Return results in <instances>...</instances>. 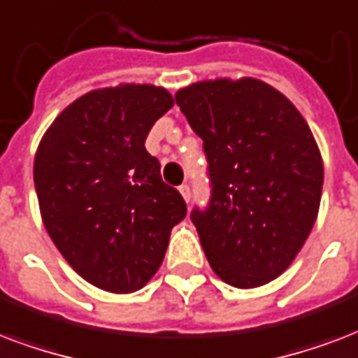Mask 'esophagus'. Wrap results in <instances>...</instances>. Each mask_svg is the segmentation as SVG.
Masks as SVG:
<instances>
[{
	"mask_svg": "<svg viewBox=\"0 0 358 358\" xmlns=\"http://www.w3.org/2000/svg\"><path fill=\"white\" fill-rule=\"evenodd\" d=\"M179 192H181V196H182V199H185V201H190V188H188V185H182V187H179Z\"/></svg>",
	"mask_w": 358,
	"mask_h": 358,
	"instance_id": "1",
	"label": "esophagus"
}]
</instances>
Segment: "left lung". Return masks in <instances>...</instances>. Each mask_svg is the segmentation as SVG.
<instances>
[{
    "label": "left lung",
    "instance_id": "left-lung-1",
    "mask_svg": "<svg viewBox=\"0 0 358 358\" xmlns=\"http://www.w3.org/2000/svg\"><path fill=\"white\" fill-rule=\"evenodd\" d=\"M176 102L203 140L213 196L192 222L210 268L252 289L297 257L320 213L323 159L297 108L257 78L196 82Z\"/></svg>",
    "mask_w": 358,
    "mask_h": 358
}]
</instances>
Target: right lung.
Here are the masks:
<instances>
[{"instance_id": "obj_1", "label": "right lung", "mask_w": 358, "mask_h": 358, "mask_svg": "<svg viewBox=\"0 0 358 358\" xmlns=\"http://www.w3.org/2000/svg\"><path fill=\"white\" fill-rule=\"evenodd\" d=\"M173 102L159 85L101 87L69 104L41 138L33 179L44 228L99 289H141L187 217L185 199L145 149L149 130Z\"/></svg>"}]
</instances>
